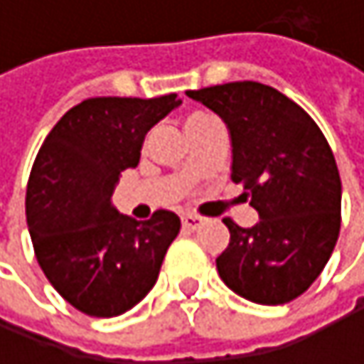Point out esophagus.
Listing matches in <instances>:
<instances>
[{
  "label": "esophagus",
  "mask_w": 364,
  "mask_h": 364,
  "mask_svg": "<svg viewBox=\"0 0 364 364\" xmlns=\"http://www.w3.org/2000/svg\"><path fill=\"white\" fill-rule=\"evenodd\" d=\"M181 221L185 230H198V228H202V223H204V219H202V217H196V215H183Z\"/></svg>",
  "instance_id": "1"
}]
</instances>
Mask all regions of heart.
Listing matches in <instances>:
<instances>
[{
    "label": "heart",
    "instance_id": "obj_1",
    "mask_svg": "<svg viewBox=\"0 0 364 364\" xmlns=\"http://www.w3.org/2000/svg\"><path fill=\"white\" fill-rule=\"evenodd\" d=\"M202 119H208V117H204V115H193V117H189V119H187V124H185V126L196 124V122H202Z\"/></svg>",
    "mask_w": 364,
    "mask_h": 364
}]
</instances>
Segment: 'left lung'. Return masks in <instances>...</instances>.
<instances>
[{"instance_id":"8db88e82","label":"left lung","mask_w":364,"mask_h":364,"mask_svg":"<svg viewBox=\"0 0 364 364\" xmlns=\"http://www.w3.org/2000/svg\"><path fill=\"white\" fill-rule=\"evenodd\" d=\"M187 97L230 130L232 181L257 210L253 228L223 219L230 245L217 257L221 280L240 297L278 306L310 289L341 225V179L316 122L272 86L232 82Z\"/></svg>"}]
</instances>
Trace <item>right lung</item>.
<instances>
[{
  "instance_id": "right-lung-1",
  "label": "right lung",
  "mask_w": 364,
  "mask_h": 364,
  "mask_svg": "<svg viewBox=\"0 0 364 364\" xmlns=\"http://www.w3.org/2000/svg\"><path fill=\"white\" fill-rule=\"evenodd\" d=\"M181 105L158 99L99 97L69 109L46 136L27 185V225L39 267L80 312L111 318L156 284L181 230L171 210L149 221L122 215L111 196L141 158L145 134Z\"/></svg>"
}]
</instances>
